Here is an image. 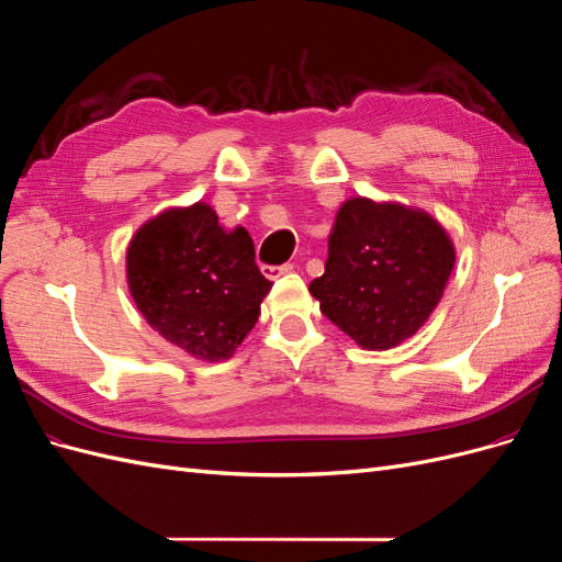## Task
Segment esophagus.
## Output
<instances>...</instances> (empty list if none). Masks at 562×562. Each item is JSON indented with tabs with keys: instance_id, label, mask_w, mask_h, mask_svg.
I'll list each match as a JSON object with an SVG mask.
<instances>
[{
	"instance_id": "34e87169",
	"label": "esophagus",
	"mask_w": 562,
	"mask_h": 562,
	"mask_svg": "<svg viewBox=\"0 0 562 562\" xmlns=\"http://www.w3.org/2000/svg\"><path fill=\"white\" fill-rule=\"evenodd\" d=\"M261 270H263V276H266L268 280H278V278H282V276H286V273H292L294 266H292V263H284V266H263Z\"/></svg>"
}]
</instances>
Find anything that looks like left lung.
Instances as JSON below:
<instances>
[{"label":"left lung","instance_id":"1","mask_svg":"<svg viewBox=\"0 0 562 562\" xmlns=\"http://www.w3.org/2000/svg\"><path fill=\"white\" fill-rule=\"evenodd\" d=\"M452 266L456 247L427 212L357 195L336 214L311 294L357 346L390 350L427 322Z\"/></svg>","mask_w":562,"mask_h":562}]
</instances>
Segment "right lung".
Segmentation results:
<instances>
[{
  "mask_svg": "<svg viewBox=\"0 0 562 562\" xmlns=\"http://www.w3.org/2000/svg\"><path fill=\"white\" fill-rule=\"evenodd\" d=\"M125 270L144 319L203 361L233 357L273 286L255 263L249 233L224 231L207 203L170 207L142 224L125 251Z\"/></svg>",
  "mask_w": 562,
  "mask_h": 562,
  "instance_id": "1",
  "label": "right lung"
}]
</instances>
